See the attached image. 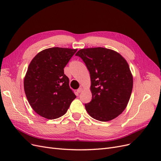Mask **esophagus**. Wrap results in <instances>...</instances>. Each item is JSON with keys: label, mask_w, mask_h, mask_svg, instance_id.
Here are the masks:
<instances>
[{"label": "esophagus", "mask_w": 161, "mask_h": 161, "mask_svg": "<svg viewBox=\"0 0 161 161\" xmlns=\"http://www.w3.org/2000/svg\"><path fill=\"white\" fill-rule=\"evenodd\" d=\"M82 91H83V88H82V87H80V88H79L78 90H77V92H78V93H81Z\"/></svg>", "instance_id": "1"}]
</instances>
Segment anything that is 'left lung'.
<instances>
[{
  "label": "left lung",
  "instance_id": "1",
  "mask_svg": "<svg viewBox=\"0 0 161 161\" xmlns=\"http://www.w3.org/2000/svg\"><path fill=\"white\" fill-rule=\"evenodd\" d=\"M86 64L91 78L92 99L85 108L93 119L109 121L126 108L133 80L129 64L119 53L105 47L81 49L75 53Z\"/></svg>",
  "mask_w": 161,
  "mask_h": 161
}]
</instances>
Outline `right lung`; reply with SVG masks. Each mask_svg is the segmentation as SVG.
I'll use <instances>...</instances> for the list:
<instances>
[{
    "label": "right lung",
    "instance_id": "add662e5",
    "mask_svg": "<svg viewBox=\"0 0 161 161\" xmlns=\"http://www.w3.org/2000/svg\"><path fill=\"white\" fill-rule=\"evenodd\" d=\"M77 50L50 47L40 52L30 63L24 88L30 105L41 117L47 119L62 117L76 97L64 68Z\"/></svg>",
    "mask_w": 161,
    "mask_h": 161
}]
</instances>
